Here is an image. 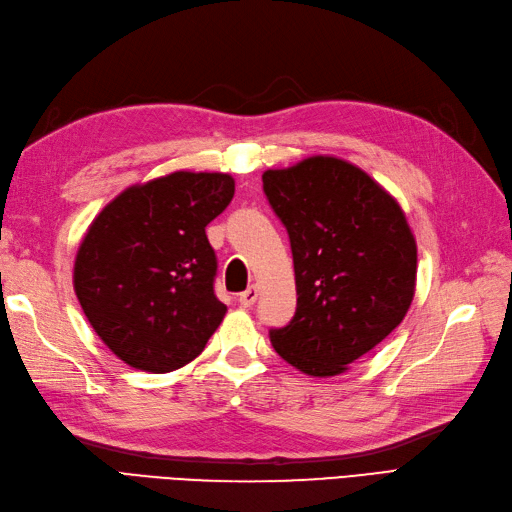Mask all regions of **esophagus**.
Listing matches in <instances>:
<instances>
[{
	"label": "esophagus",
	"instance_id": "34e87169",
	"mask_svg": "<svg viewBox=\"0 0 512 512\" xmlns=\"http://www.w3.org/2000/svg\"><path fill=\"white\" fill-rule=\"evenodd\" d=\"M256 300H258V289L256 287H249L247 291L238 295V302H241V306H245V309H249V306H252Z\"/></svg>",
	"mask_w": 512,
	"mask_h": 512
}]
</instances>
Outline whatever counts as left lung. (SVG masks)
Wrapping results in <instances>:
<instances>
[{
	"mask_svg": "<svg viewBox=\"0 0 512 512\" xmlns=\"http://www.w3.org/2000/svg\"><path fill=\"white\" fill-rule=\"evenodd\" d=\"M263 188L291 241L298 309L271 346L309 377H335L410 311L416 238L366 170L333 155L269 168Z\"/></svg>",
	"mask_w": 512,
	"mask_h": 512,
	"instance_id": "1",
	"label": "left lung"
}]
</instances>
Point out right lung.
Here are the masks:
<instances>
[{
  "label": "right lung",
  "mask_w": 512,
  "mask_h": 512,
  "mask_svg": "<svg viewBox=\"0 0 512 512\" xmlns=\"http://www.w3.org/2000/svg\"><path fill=\"white\" fill-rule=\"evenodd\" d=\"M232 197V175L175 170L122 190L89 225L74 291L96 335L127 366L184 368L223 322L206 225Z\"/></svg>",
  "instance_id": "right-lung-1"
}]
</instances>
